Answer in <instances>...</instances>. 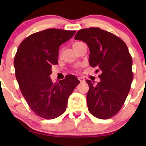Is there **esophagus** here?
<instances>
[{"mask_svg":"<svg viewBox=\"0 0 146 146\" xmlns=\"http://www.w3.org/2000/svg\"><path fill=\"white\" fill-rule=\"evenodd\" d=\"M78 80L80 82H85V79L82 78V77H78Z\"/></svg>","mask_w":146,"mask_h":146,"instance_id":"34e87169","label":"esophagus"}]
</instances>
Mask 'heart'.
Wrapping results in <instances>:
<instances>
[{"instance_id":"obj_1","label":"heart","mask_w":146,"mask_h":146,"mask_svg":"<svg viewBox=\"0 0 146 146\" xmlns=\"http://www.w3.org/2000/svg\"><path fill=\"white\" fill-rule=\"evenodd\" d=\"M77 42H75V43H77ZM75 43H74V44H75Z\"/></svg>"}]
</instances>
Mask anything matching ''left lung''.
<instances>
[{
	"instance_id": "1",
	"label": "left lung",
	"mask_w": 146,
	"mask_h": 146,
	"mask_svg": "<svg viewBox=\"0 0 146 146\" xmlns=\"http://www.w3.org/2000/svg\"><path fill=\"white\" fill-rule=\"evenodd\" d=\"M74 38L86 43L90 65L102 71L101 81L96 85L86 80L89 86L88 110L97 118H111L123 106L133 79L132 60L127 45L115 34L99 27L79 30Z\"/></svg>"
}]
</instances>
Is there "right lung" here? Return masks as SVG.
Returning <instances> with one entry per match:
<instances>
[{
  "label": "right lung",
  "mask_w": 146,
  "mask_h": 146,
  "mask_svg": "<svg viewBox=\"0 0 146 146\" xmlns=\"http://www.w3.org/2000/svg\"><path fill=\"white\" fill-rule=\"evenodd\" d=\"M75 33L59 29L34 33L23 40L15 55V75L22 94L42 118L52 119L64 113L68 97L80 82L73 75L55 84L49 77L52 65L58 63L60 46Z\"/></svg>",
  "instance_id": "add662e5"
}]
</instances>
